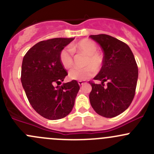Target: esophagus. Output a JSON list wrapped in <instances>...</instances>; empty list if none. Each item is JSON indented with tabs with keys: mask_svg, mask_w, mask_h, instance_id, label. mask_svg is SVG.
<instances>
[{
	"mask_svg": "<svg viewBox=\"0 0 154 154\" xmlns=\"http://www.w3.org/2000/svg\"><path fill=\"white\" fill-rule=\"evenodd\" d=\"M78 83H79V85H80V86H82V85H83L85 83V82H82V81H79V82H78Z\"/></svg>",
	"mask_w": 154,
	"mask_h": 154,
	"instance_id": "1",
	"label": "esophagus"
}]
</instances>
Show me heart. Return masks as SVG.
I'll return each instance as SVG.
<instances>
[{
    "label": "heart",
    "instance_id": "1",
    "mask_svg": "<svg viewBox=\"0 0 154 154\" xmlns=\"http://www.w3.org/2000/svg\"><path fill=\"white\" fill-rule=\"evenodd\" d=\"M98 48L94 41L88 39H84L74 44L70 49L65 48L60 53V62L65 69H70L73 66V57L72 53L83 54L87 56L84 69H72L69 72L68 76L71 80L85 81L93 76L94 71L97 70L101 66L103 63V56L97 51Z\"/></svg>",
    "mask_w": 154,
    "mask_h": 154
}]
</instances>
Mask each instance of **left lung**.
<instances>
[{"label":"left lung","mask_w":154,"mask_h":154,"mask_svg":"<svg viewBox=\"0 0 154 154\" xmlns=\"http://www.w3.org/2000/svg\"><path fill=\"white\" fill-rule=\"evenodd\" d=\"M101 46L103 66L94 78L101 84L90 82L92 91L89 99L98 115L114 118L128 109L134 98L138 70L130 48L122 41L106 34L91 35ZM107 82V86L103 84Z\"/></svg>","instance_id":"left-lung-1"}]
</instances>
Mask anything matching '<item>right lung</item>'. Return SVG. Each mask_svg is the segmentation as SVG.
<instances>
[{
    "instance_id": "1",
    "label": "right lung",
    "mask_w": 154,
    "mask_h": 154,
    "mask_svg": "<svg viewBox=\"0 0 154 154\" xmlns=\"http://www.w3.org/2000/svg\"><path fill=\"white\" fill-rule=\"evenodd\" d=\"M73 38L41 41L27 51L22 65L21 82L29 103L39 115L58 120L72 110L80 87L77 81L61 83L67 75L60 62V53Z\"/></svg>"
}]
</instances>
